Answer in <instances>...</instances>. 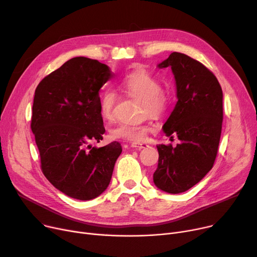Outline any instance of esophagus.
Wrapping results in <instances>:
<instances>
[{
    "label": "esophagus",
    "instance_id": "1",
    "mask_svg": "<svg viewBox=\"0 0 257 257\" xmlns=\"http://www.w3.org/2000/svg\"><path fill=\"white\" fill-rule=\"evenodd\" d=\"M131 147L137 148V149L141 150V149H144V148H147L148 145L145 144V143H132V144H131Z\"/></svg>",
    "mask_w": 257,
    "mask_h": 257
}]
</instances>
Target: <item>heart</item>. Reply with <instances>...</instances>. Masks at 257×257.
Returning <instances> with one entry per match:
<instances>
[{
    "label": "heart",
    "mask_w": 257,
    "mask_h": 257,
    "mask_svg": "<svg viewBox=\"0 0 257 257\" xmlns=\"http://www.w3.org/2000/svg\"><path fill=\"white\" fill-rule=\"evenodd\" d=\"M119 89L128 97L141 100L140 110L143 116H163L169 109L171 97L169 92L161 88L159 80L146 71H134L126 75L119 82ZM116 94L110 90H104L99 100V109L103 118L112 119ZM151 130L150 123L140 125L118 124L110 130L113 140L130 141L133 143L144 142L147 133Z\"/></svg>",
    "instance_id": "b5f03b06"
}]
</instances>
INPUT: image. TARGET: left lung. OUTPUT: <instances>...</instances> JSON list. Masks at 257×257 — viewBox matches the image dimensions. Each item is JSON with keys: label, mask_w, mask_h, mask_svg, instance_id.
Here are the masks:
<instances>
[{"label": "left lung", "mask_w": 257, "mask_h": 257, "mask_svg": "<svg viewBox=\"0 0 257 257\" xmlns=\"http://www.w3.org/2000/svg\"><path fill=\"white\" fill-rule=\"evenodd\" d=\"M171 66L176 80L177 104L164 125L167 137H177L176 147L158 145V166L153 174L161 191L190 190L211 170L222 132L223 92L213 73L185 54L173 52L158 64Z\"/></svg>", "instance_id": "obj_1"}]
</instances>
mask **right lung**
I'll return each instance as SVG.
<instances>
[{"label":"right lung","mask_w":257,"mask_h":257,"mask_svg":"<svg viewBox=\"0 0 257 257\" xmlns=\"http://www.w3.org/2000/svg\"><path fill=\"white\" fill-rule=\"evenodd\" d=\"M111 76L108 65L75 57L46 76L35 89L31 130L40 169L57 190L78 200L93 199L106 190L121 153L118 142L90 146L103 140L99 90Z\"/></svg>","instance_id":"1"}]
</instances>
